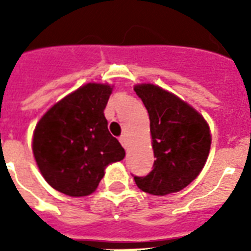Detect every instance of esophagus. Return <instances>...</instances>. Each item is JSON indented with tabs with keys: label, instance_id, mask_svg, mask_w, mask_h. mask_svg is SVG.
Masks as SVG:
<instances>
[{
	"label": "esophagus",
	"instance_id": "1",
	"mask_svg": "<svg viewBox=\"0 0 251 251\" xmlns=\"http://www.w3.org/2000/svg\"><path fill=\"white\" fill-rule=\"evenodd\" d=\"M120 142H121V145L124 146V149H127V137H126V135L120 137Z\"/></svg>",
	"mask_w": 251,
	"mask_h": 251
}]
</instances>
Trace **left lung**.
I'll return each instance as SVG.
<instances>
[{
	"label": "left lung",
	"mask_w": 251,
	"mask_h": 251,
	"mask_svg": "<svg viewBox=\"0 0 251 251\" xmlns=\"http://www.w3.org/2000/svg\"><path fill=\"white\" fill-rule=\"evenodd\" d=\"M134 91L150 116L152 171L134 176L137 186L152 195L182 190L201 173L210 153V127L202 114L176 95L155 84H138Z\"/></svg>",
	"instance_id": "left-lung-1"
}]
</instances>
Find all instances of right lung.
Returning <instances> with one entry per match:
<instances>
[{
  "mask_svg": "<svg viewBox=\"0 0 251 251\" xmlns=\"http://www.w3.org/2000/svg\"><path fill=\"white\" fill-rule=\"evenodd\" d=\"M110 94L109 84L87 83L54 104L37 122L33 156L45 181L57 191L70 197L90 195L108 164L125 157L104 116Z\"/></svg>",
  "mask_w": 251,
  "mask_h": 251,
  "instance_id": "right-lung-1",
  "label": "right lung"
}]
</instances>
